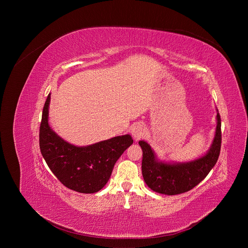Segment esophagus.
Instances as JSON below:
<instances>
[{"instance_id": "34e87169", "label": "esophagus", "mask_w": 248, "mask_h": 248, "mask_svg": "<svg viewBox=\"0 0 248 248\" xmlns=\"http://www.w3.org/2000/svg\"><path fill=\"white\" fill-rule=\"evenodd\" d=\"M131 134L134 137V139H140L145 134L146 131V127L143 124H136L131 127Z\"/></svg>"}]
</instances>
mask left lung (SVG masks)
Masks as SVG:
<instances>
[{
	"label": "left lung",
	"mask_w": 248,
	"mask_h": 248,
	"mask_svg": "<svg viewBox=\"0 0 248 248\" xmlns=\"http://www.w3.org/2000/svg\"><path fill=\"white\" fill-rule=\"evenodd\" d=\"M222 142L221 117L217 114L216 134L208 153L192 162L166 164L159 162L145 141H139L142 148V175L146 185L158 193L167 195L189 191L202 182L218 161Z\"/></svg>",
	"instance_id": "1"
}]
</instances>
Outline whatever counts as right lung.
<instances>
[{"label": "right lung", "instance_id": "1", "mask_svg": "<svg viewBox=\"0 0 248 248\" xmlns=\"http://www.w3.org/2000/svg\"><path fill=\"white\" fill-rule=\"evenodd\" d=\"M50 98L49 94L39 131V146L43 158L65 187L80 193L99 191L108 183L118 159L132 144L131 136H116L85 147L69 144L49 126Z\"/></svg>", "mask_w": 248, "mask_h": 248}]
</instances>
